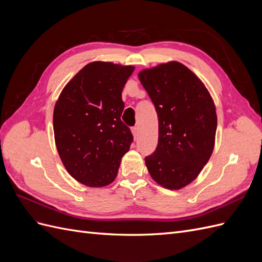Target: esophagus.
I'll use <instances>...</instances> for the list:
<instances>
[{
    "label": "esophagus",
    "mask_w": 262,
    "mask_h": 262,
    "mask_svg": "<svg viewBox=\"0 0 262 262\" xmlns=\"http://www.w3.org/2000/svg\"><path fill=\"white\" fill-rule=\"evenodd\" d=\"M132 133H133V136H134V139L137 140L139 138V133H140L139 126H133V128H132Z\"/></svg>",
    "instance_id": "34e87169"
}]
</instances>
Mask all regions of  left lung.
Here are the masks:
<instances>
[{
    "instance_id": "left-lung-1",
    "label": "left lung",
    "mask_w": 262,
    "mask_h": 262,
    "mask_svg": "<svg viewBox=\"0 0 262 262\" xmlns=\"http://www.w3.org/2000/svg\"><path fill=\"white\" fill-rule=\"evenodd\" d=\"M155 106L158 143L145 157L149 175L170 190L193 181L213 152L217 125L215 106L198 76L179 62L139 73Z\"/></svg>"
}]
</instances>
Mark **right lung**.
<instances>
[{
	"mask_svg": "<svg viewBox=\"0 0 262 262\" xmlns=\"http://www.w3.org/2000/svg\"><path fill=\"white\" fill-rule=\"evenodd\" d=\"M134 67L85 66L61 92L53 112L55 145L68 172L89 187L115 180L133 136L121 121V94Z\"/></svg>",
	"mask_w": 262,
	"mask_h": 262,
	"instance_id": "1",
	"label": "right lung"
}]
</instances>
